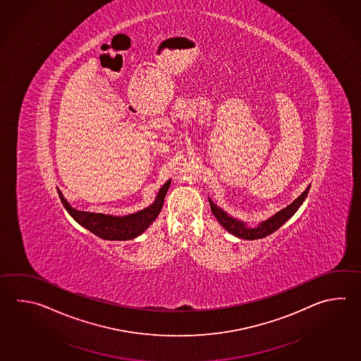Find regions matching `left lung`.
Returning a JSON list of instances; mask_svg holds the SVG:
<instances>
[{
    "mask_svg": "<svg viewBox=\"0 0 361 361\" xmlns=\"http://www.w3.org/2000/svg\"><path fill=\"white\" fill-rule=\"evenodd\" d=\"M309 190L310 185L306 188V190L302 192L298 198H295L290 204L280 209L279 212L272 214L271 217H269L267 220L261 221L257 226H248L247 222L238 220L235 217L230 216L222 208L214 204L211 199H208V200H209L211 211L214 217L224 228L228 230L230 234H233L236 238H240V239H245V240H255V239H262L265 236L270 235L274 231H276L284 222H287L302 206V203L305 202V199L309 194Z\"/></svg>",
    "mask_w": 361,
    "mask_h": 361,
    "instance_id": "1",
    "label": "left lung"
}]
</instances>
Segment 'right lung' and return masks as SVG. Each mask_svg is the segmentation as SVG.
Segmentation results:
<instances>
[{"instance_id":"right-lung-1","label":"right lung","mask_w":361,"mask_h":361,"mask_svg":"<svg viewBox=\"0 0 361 361\" xmlns=\"http://www.w3.org/2000/svg\"><path fill=\"white\" fill-rule=\"evenodd\" d=\"M169 185H171V180H169L159 189L154 202L150 206L135 214H126V216L78 211L68 203L63 192H60L59 188L56 189L66 212L71 214L81 226L87 228L92 234L105 240H130L136 236L141 235L158 217V214L162 209L163 202L166 198Z\"/></svg>"}]
</instances>
